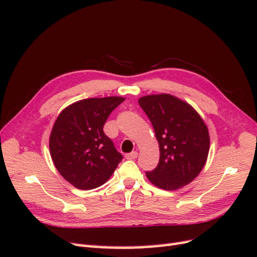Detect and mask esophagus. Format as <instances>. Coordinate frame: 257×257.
<instances>
[{
    "instance_id": "esophagus-1",
    "label": "esophagus",
    "mask_w": 257,
    "mask_h": 257,
    "mask_svg": "<svg viewBox=\"0 0 257 257\" xmlns=\"http://www.w3.org/2000/svg\"><path fill=\"white\" fill-rule=\"evenodd\" d=\"M124 157H125V159H128V160H135L136 158L138 157V152L137 151H133V152H130V154L125 155Z\"/></svg>"
}]
</instances>
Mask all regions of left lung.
<instances>
[{
	"label": "left lung",
	"instance_id": "1",
	"mask_svg": "<svg viewBox=\"0 0 257 257\" xmlns=\"http://www.w3.org/2000/svg\"><path fill=\"white\" fill-rule=\"evenodd\" d=\"M138 102L150 119L160 149L159 163L146 172L147 178L163 190L183 188L206 162L210 149L206 124L193 107L172 95H149Z\"/></svg>",
	"mask_w": 257,
	"mask_h": 257
}]
</instances>
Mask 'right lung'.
Segmentation results:
<instances>
[{
  "label": "right lung",
  "instance_id": "obj_1",
  "mask_svg": "<svg viewBox=\"0 0 257 257\" xmlns=\"http://www.w3.org/2000/svg\"><path fill=\"white\" fill-rule=\"evenodd\" d=\"M122 97L89 98L59 113L50 137V151L62 177L80 190L100 187L111 177L122 155L103 133L109 114Z\"/></svg>",
  "mask_w": 257,
  "mask_h": 257
}]
</instances>
